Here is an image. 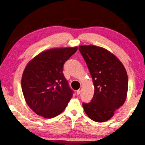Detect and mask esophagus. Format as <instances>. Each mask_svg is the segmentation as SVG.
Instances as JSON below:
<instances>
[{
  "label": "esophagus",
  "instance_id": "34e87169",
  "mask_svg": "<svg viewBox=\"0 0 145 145\" xmlns=\"http://www.w3.org/2000/svg\"><path fill=\"white\" fill-rule=\"evenodd\" d=\"M80 92H81V90H80V89H78V91H76V93H77L78 95H79L80 94Z\"/></svg>",
  "mask_w": 145,
  "mask_h": 145
}]
</instances>
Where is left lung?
<instances>
[{
  "instance_id": "obj_1",
  "label": "left lung",
  "mask_w": 145,
  "mask_h": 145,
  "mask_svg": "<svg viewBox=\"0 0 145 145\" xmlns=\"http://www.w3.org/2000/svg\"><path fill=\"white\" fill-rule=\"evenodd\" d=\"M78 49L94 86L93 98L88 103H83V107L94 121H106L126 99L129 84L126 70L117 57L105 49L96 46H80Z\"/></svg>"
}]
</instances>
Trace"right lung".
<instances>
[{
    "mask_svg": "<svg viewBox=\"0 0 145 145\" xmlns=\"http://www.w3.org/2000/svg\"><path fill=\"white\" fill-rule=\"evenodd\" d=\"M77 47L55 48L40 53L26 66L22 90L28 106L46 118L60 114L74 92L63 73V65L76 52Z\"/></svg>",
    "mask_w": 145,
    "mask_h": 145,
    "instance_id": "1",
    "label": "right lung"
}]
</instances>
